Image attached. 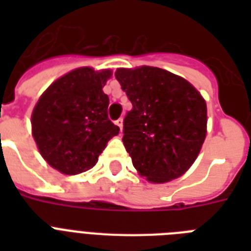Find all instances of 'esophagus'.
<instances>
[{
    "label": "esophagus",
    "mask_w": 251,
    "mask_h": 251,
    "mask_svg": "<svg viewBox=\"0 0 251 251\" xmlns=\"http://www.w3.org/2000/svg\"><path fill=\"white\" fill-rule=\"evenodd\" d=\"M116 125L118 126V129H120V131H122V127H124V121H122V118H118L117 121L114 122Z\"/></svg>",
    "instance_id": "obj_1"
}]
</instances>
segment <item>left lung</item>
<instances>
[{
  "instance_id": "8db88e82",
  "label": "left lung",
  "mask_w": 251,
  "mask_h": 251,
  "mask_svg": "<svg viewBox=\"0 0 251 251\" xmlns=\"http://www.w3.org/2000/svg\"><path fill=\"white\" fill-rule=\"evenodd\" d=\"M133 104L124 120V146L149 182L183 176L197 160L207 135V105L182 76L153 66L116 70Z\"/></svg>"
}]
</instances>
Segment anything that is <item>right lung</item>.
<instances>
[{"instance_id": "1", "label": "right lung", "mask_w": 251, "mask_h": 251, "mask_svg": "<svg viewBox=\"0 0 251 251\" xmlns=\"http://www.w3.org/2000/svg\"><path fill=\"white\" fill-rule=\"evenodd\" d=\"M110 76V69H74L54 80L33 106L31 126L37 150L62 175L91 169L120 131L106 114L109 98L102 87Z\"/></svg>"}]
</instances>
